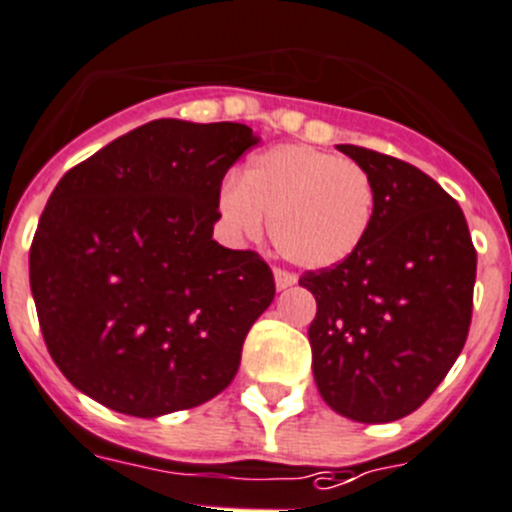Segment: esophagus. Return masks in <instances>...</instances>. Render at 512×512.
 <instances>
[{
  "instance_id": "1",
  "label": "esophagus",
  "mask_w": 512,
  "mask_h": 512,
  "mask_svg": "<svg viewBox=\"0 0 512 512\" xmlns=\"http://www.w3.org/2000/svg\"><path fill=\"white\" fill-rule=\"evenodd\" d=\"M274 279H276V289H289V286L296 281V276L286 269H274Z\"/></svg>"
}]
</instances>
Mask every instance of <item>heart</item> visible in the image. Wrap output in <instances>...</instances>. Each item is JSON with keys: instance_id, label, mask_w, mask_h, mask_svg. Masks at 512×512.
<instances>
[{"instance_id": "obj_1", "label": "heart", "mask_w": 512, "mask_h": 512, "mask_svg": "<svg viewBox=\"0 0 512 512\" xmlns=\"http://www.w3.org/2000/svg\"><path fill=\"white\" fill-rule=\"evenodd\" d=\"M218 208L231 231L256 238L269 221L281 256L306 269H329L367 238L374 186L354 160L309 145H279L251 158L241 186H223Z\"/></svg>"}]
</instances>
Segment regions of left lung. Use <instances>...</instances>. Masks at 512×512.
<instances>
[{
	"label": "left lung",
	"instance_id": "8db88e82",
	"mask_svg": "<svg viewBox=\"0 0 512 512\" xmlns=\"http://www.w3.org/2000/svg\"><path fill=\"white\" fill-rule=\"evenodd\" d=\"M367 170L374 216L362 246L304 271L316 299L311 367L324 402L354 422L407 417L447 377L472 319L478 253L450 193L415 165L337 145Z\"/></svg>",
	"mask_w": 512,
	"mask_h": 512
}]
</instances>
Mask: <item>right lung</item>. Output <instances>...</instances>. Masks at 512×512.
<instances>
[{"instance_id":"add662e5","label":"right lung","mask_w":512,"mask_h":512,"mask_svg":"<svg viewBox=\"0 0 512 512\" xmlns=\"http://www.w3.org/2000/svg\"><path fill=\"white\" fill-rule=\"evenodd\" d=\"M241 123L153 120L67 170L29 248L42 337L87 397L133 417L191 410L233 382L274 301L256 251L213 241Z\"/></svg>"}]
</instances>
